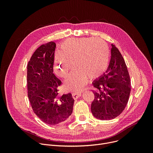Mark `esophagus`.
<instances>
[{
  "label": "esophagus",
  "mask_w": 153,
  "mask_h": 153,
  "mask_svg": "<svg viewBox=\"0 0 153 153\" xmlns=\"http://www.w3.org/2000/svg\"><path fill=\"white\" fill-rule=\"evenodd\" d=\"M72 96H73V99H77V98H79V97L81 96V92H75V93H72Z\"/></svg>",
  "instance_id": "34e87169"
}]
</instances>
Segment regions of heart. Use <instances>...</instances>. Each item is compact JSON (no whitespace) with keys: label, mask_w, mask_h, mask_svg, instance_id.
Listing matches in <instances>:
<instances>
[{"label":"heart","mask_w":153,"mask_h":153,"mask_svg":"<svg viewBox=\"0 0 153 153\" xmlns=\"http://www.w3.org/2000/svg\"><path fill=\"white\" fill-rule=\"evenodd\" d=\"M110 61V49L106 43L99 38H72L64 42L59 52L54 56L56 73L63 78L68 76L67 88L79 91L88 80L102 77L106 72Z\"/></svg>","instance_id":"1"}]
</instances>
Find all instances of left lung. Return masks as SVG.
<instances>
[{"mask_svg": "<svg viewBox=\"0 0 153 153\" xmlns=\"http://www.w3.org/2000/svg\"><path fill=\"white\" fill-rule=\"evenodd\" d=\"M94 95L91 110L93 116L102 120L113 119L125 108L131 92V81L124 59L112 44L111 57L104 74L93 82Z\"/></svg>", "mask_w": 153, "mask_h": 153, "instance_id": "1", "label": "left lung"}]
</instances>
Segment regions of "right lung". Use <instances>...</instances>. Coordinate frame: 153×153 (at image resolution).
Wrapping results in <instances>:
<instances>
[{
  "label": "right lung",
  "instance_id": "obj_1",
  "mask_svg": "<svg viewBox=\"0 0 153 153\" xmlns=\"http://www.w3.org/2000/svg\"><path fill=\"white\" fill-rule=\"evenodd\" d=\"M56 44L49 42L33 54L27 65L28 96L35 114L48 125L66 120L72 114L74 101L71 93L59 95L62 83L53 73Z\"/></svg>",
  "mask_w": 153,
  "mask_h": 153
}]
</instances>
